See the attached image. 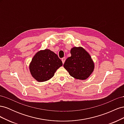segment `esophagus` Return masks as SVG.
<instances>
[{
	"label": "esophagus",
	"mask_w": 124,
	"mask_h": 124,
	"mask_svg": "<svg viewBox=\"0 0 124 124\" xmlns=\"http://www.w3.org/2000/svg\"><path fill=\"white\" fill-rule=\"evenodd\" d=\"M65 61H66V58H65V57H63V58H62V62L63 64V63H64Z\"/></svg>",
	"instance_id": "1"
}]
</instances>
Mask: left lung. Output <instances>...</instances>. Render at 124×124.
Segmentation results:
<instances>
[{"label":"left lung","mask_w":124,"mask_h":124,"mask_svg":"<svg viewBox=\"0 0 124 124\" xmlns=\"http://www.w3.org/2000/svg\"><path fill=\"white\" fill-rule=\"evenodd\" d=\"M70 53L71 56L66 60L63 67L71 77L76 79H87L95 68L91 55L81 46L72 47Z\"/></svg>","instance_id":"obj_1"}]
</instances>
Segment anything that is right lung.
<instances>
[{
  "label": "right lung",
  "mask_w": 124,
  "mask_h": 124,
  "mask_svg": "<svg viewBox=\"0 0 124 124\" xmlns=\"http://www.w3.org/2000/svg\"><path fill=\"white\" fill-rule=\"evenodd\" d=\"M62 62L57 54L49 49L41 50L33 56L29 64L32 77L39 82L49 80Z\"/></svg>",
  "instance_id": "right-lung-1"
}]
</instances>
